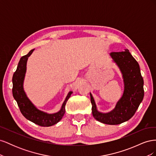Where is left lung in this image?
I'll return each mask as SVG.
<instances>
[{
    "mask_svg": "<svg viewBox=\"0 0 156 156\" xmlns=\"http://www.w3.org/2000/svg\"><path fill=\"white\" fill-rule=\"evenodd\" d=\"M111 58L119 68L122 75L124 90L115 107L107 113L98 111L91 93L92 112L94 119L103 124L117 125L129 120L133 116L144 98V81L138 62L128 49L122 52H112Z\"/></svg>",
    "mask_w": 156,
    "mask_h": 156,
    "instance_id": "left-lung-1",
    "label": "left lung"
}]
</instances>
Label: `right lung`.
<instances>
[{
    "instance_id": "1",
    "label": "right lung",
    "mask_w": 156,
    "mask_h": 156,
    "mask_svg": "<svg viewBox=\"0 0 156 156\" xmlns=\"http://www.w3.org/2000/svg\"><path fill=\"white\" fill-rule=\"evenodd\" d=\"M34 50V49H32L27 55L22 56L18 63L17 69L13 73L12 78V94L20 107L21 112L27 120L40 126L49 127L58 123L62 119L65 113L66 104L73 92L69 91L68 92L61 108L57 112L49 114L37 108L27 97L23 88V83H24L27 71V60Z\"/></svg>"
}]
</instances>
